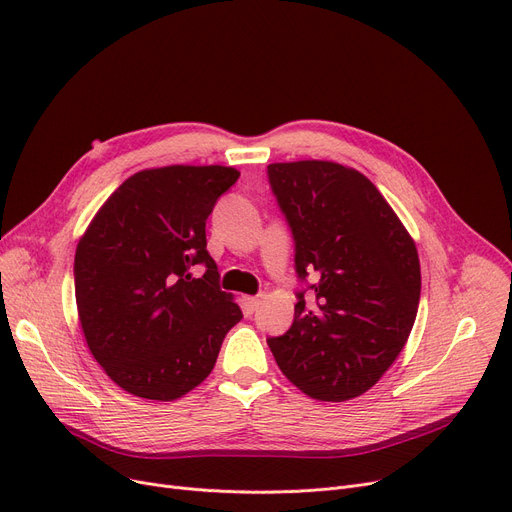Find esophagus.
I'll use <instances>...</instances> for the list:
<instances>
[{
  "label": "esophagus",
  "mask_w": 512,
  "mask_h": 512,
  "mask_svg": "<svg viewBox=\"0 0 512 512\" xmlns=\"http://www.w3.org/2000/svg\"><path fill=\"white\" fill-rule=\"evenodd\" d=\"M261 303H263L261 297H245V309H247L249 313H255Z\"/></svg>",
  "instance_id": "34e87169"
}]
</instances>
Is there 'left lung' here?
Here are the masks:
<instances>
[{
    "label": "left lung",
    "instance_id": "1",
    "mask_svg": "<svg viewBox=\"0 0 512 512\" xmlns=\"http://www.w3.org/2000/svg\"><path fill=\"white\" fill-rule=\"evenodd\" d=\"M294 236V267L311 292H297L294 321L270 338L286 378L317 400L367 392L413 330L421 267L415 240L361 172L303 159L267 166Z\"/></svg>",
    "mask_w": 512,
    "mask_h": 512
}]
</instances>
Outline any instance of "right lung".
<instances>
[{"label":"right lung","instance_id":"1","mask_svg":"<svg viewBox=\"0 0 512 512\" xmlns=\"http://www.w3.org/2000/svg\"><path fill=\"white\" fill-rule=\"evenodd\" d=\"M226 166L132 174L95 213L74 255L80 328L128 394L176 400L211 373L242 313L220 288L205 222L238 180ZM195 264L206 272L192 276Z\"/></svg>","mask_w":512,"mask_h":512}]
</instances>
